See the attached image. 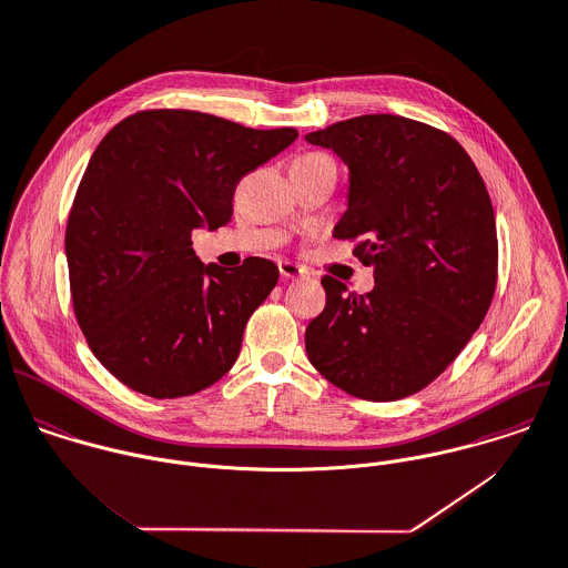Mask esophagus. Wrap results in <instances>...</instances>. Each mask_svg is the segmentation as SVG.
<instances>
[{"label":"esophagus","mask_w":568,"mask_h":568,"mask_svg":"<svg viewBox=\"0 0 568 568\" xmlns=\"http://www.w3.org/2000/svg\"><path fill=\"white\" fill-rule=\"evenodd\" d=\"M277 266H280V275H282L284 280H295V277L306 275V271H304L300 264L288 262V260H282Z\"/></svg>","instance_id":"34e87169"}]
</instances>
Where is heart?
<instances>
[{
  "instance_id": "obj_1",
  "label": "heart",
  "mask_w": 568,
  "mask_h": 568,
  "mask_svg": "<svg viewBox=\"0 0 568 568\" xmlns=\"http://www.w3.org/2000/svg\"><path fill=\"white\" fill-rule=\"evenodd\" d=\"M300 159H308V161H317V159H328L326 154H322V152H311V154H304V156H300Z\"/></svg>"
}]
</instances>
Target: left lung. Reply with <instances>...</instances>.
<instances>
[{
  "instance_id": "obj_1",
  "label": "left lung",
  "mask_w": 568,
  "mask_h": 568,
  "mask_svg": "<svg viewBox=\"0 0 568 568\" xmlns=\"http://www.w3.org/2000/svg\"><path fill=\"white\" fill-rule=\"evenodd\" d=\"M348 165L335 237L375 268L366 295L324 275L326 308L306 328L311 364L366 400L438 377L483 324L498 277L496 215L467 152L425 123L366 114L306 134Z\"/></svg>"
}]
</instances>
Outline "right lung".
Listing matches in <instances>:
<instances>
[{
    "mask_svg": "<svg viewBox=\"0 0 568 568\" xmlns=\"http://www.w3.org/2000/svg\"><path fill=\"white\" fill-rule=\"evenodd\" d=\"M295 139L293 128L148 110L99 143L68 217L65 257L77 322L121 383L179 398L231 371L280 271L264 257L229 271L202 264L191 231L224 226L237 181Z\"/></svg>",
    "mask_w": 568,
    "mask_h": 568,
    "instance_id": "right-lung-1",
    "label": "right lung"
}]
</instances>
